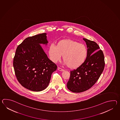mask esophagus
I'll return each mask as SVG.
<instances>
[{"mask_svg":"<svg viewBox=\"0 0 120 120\" xmlns=\"http://www.w3.org/2000/svg\"><path fill=\"white\" fill-rule=\"evenodd\" d=\"M58 70L59 71H64V70L63 69H61V68H58Z\"/></svg>","mask_w":120,"mask_h":120,"instance_id":"obj_1","label":"esophagus"}]
</instances>
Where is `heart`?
Here are the masks:
<instances>
[{"label": "heart", "instance_id": "b5f03b06", "mask_svg": "<svg viewBox=\"0 0 120 120\" xmlns=\"http://www.w3.org/2000/svg\"><path fill=\"white\" fill-rule=\"evenodd\" d=\"M49 58L53 62L60 60L63 56L64 63L71 69L80 66L87 55V50L83 44L70 39L60 40L56 45L50 44L48 48Z\"/></svg>", "mask_w": 120, "mask_h": 120}]
</instances>
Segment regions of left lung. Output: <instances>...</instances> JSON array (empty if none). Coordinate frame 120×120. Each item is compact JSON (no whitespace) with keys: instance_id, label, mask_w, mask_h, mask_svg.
<instances>
[{"instance_id":"1","label":"left lung","mask_w":120,"mask_h":120,"mask_svg":"<svg viewBox=\"0 0 120 120\" xmlns=\"http://www.w3.org/2000/svg\"><path fill=\"white\" fill-rule=\"evenodd\" d=\"M87 48L85 61L77 69L71 71L67 83L68 90L74 93H81L88 90L99 79L105 67L103 53L95 42L83 38Z\"/></svg>"}]
</instances>
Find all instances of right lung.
<instances>
[{
  "instance_id": "right-lung-1",
  "label": "right lung",
  "mask_w": 120,
  "mask_h": 120,
  "mask_svg": "<svg viewBox=\"0 0 120 120\" xmlns=\"http://www.w3.org/2000/svg\"><path fill=\"white\" fill-rule=\"evenodd\" d=\"M47 34L27 37L17 47L14 58L16 77L21 85L35 92L47 87L57 66L48 58L41 45H47Z\"/></svg>"
}]
</instances>
